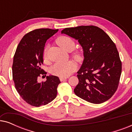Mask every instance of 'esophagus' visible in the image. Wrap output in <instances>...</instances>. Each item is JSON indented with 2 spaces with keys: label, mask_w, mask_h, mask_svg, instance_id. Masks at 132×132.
Returning <instances> with one entry per match:
<instances>
[{
  "label": "esophagus",
  "mask_w": 132,
  "mask_h": 132,
  "mask_svg": "<svg viewBox=\"0 0 132 132\" xmlns=\"http://www.w3.org/2000/svg\"><path fill=\"white\" fill-rule=\"evenodd\" d=\"M68 77H61L60 78V80L61 81H64V80H66L67 79Z\"/></svg>",
  "instance_id": "esophagus-1"
}]
</instances>
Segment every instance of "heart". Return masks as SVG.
Wrapping results in <instances>:
<instances>
[{
    "mask_svg": "<svg viewBox=\"0 0 132 132\" xmlns=\"http://www.w3.org/2000/svg\"><path fill=\"white\" fill-rule=\"evenodd\" d=\"M57 44L67 52H71L75 49L76 43L71 38L67 36H61L56 39ZM43 59L45 61L47 60V47L44 48L43 54ZM72 56L77 62L83 60V55L80 52H75L72 54ZM77 65L74 61H69L67 62H57L52 67L50 72L52 75L59 77H68L76 70Z\"/></svg>",
    "mask_w": 132,
    "mask_h": 132,
    "instance_id": "1",
    "label": "heart"
}]
</instances>
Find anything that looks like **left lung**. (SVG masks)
Instances as JSON below:
<instances>
[{"label": "left lung", "instance_id": "1", "mask_svg": "<svg viewBox=\"0 0 132 132\" xmlns=\"http://www.w3.org/2000/svg\"><path fill=\"white\" fill-rule=\"evenodd\" d=\"M61 34L78 40L84 51L75 94L94 104L109 100L118 88L122 70L115 43L102 29L94 26L65 28Z\"/></svg>", "mask_w": 132, "mask_h": 132}]
</instances>
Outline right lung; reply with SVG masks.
<instances>
[{
	"label": "right lung",
	"instance_id": "add662e5",
	"mask_svg": "<svg viewBox=\"0 0 132 132\" xmlns=\"http://www.w3.org/2000/svg\"><path fill=\"white\" fill-rule=\"evenodd\" d=\"M58 29H38L26 34L18 45L12 64V77L20 97L31 106L39 107L53 101L60 84L59 77L48 76L42 83L39 77L47 73L42 68L45 43Z\"/></svg>",
	"mask_w": 132,
	"mask_h": 132
}]
</instances>
